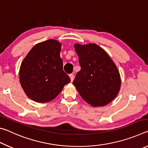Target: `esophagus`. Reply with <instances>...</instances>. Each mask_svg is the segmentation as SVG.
<instances>
[{
    "mask_svg": "<svg viewBox=\"0 0 148 148\" xmlns=\"http://www.w3.org/2000/svg\"><path fill=\"white\" fill-rule=\"evenodd\" d=\"M70 77H71V82H73L74 78V74H70Z\"/></svg>",
    "mask_w": 148,
    "mask_h": 148,
    "instance_id": "1",
    "label": "esophagus"
}]
</instances>
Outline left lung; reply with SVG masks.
I'll use <instances>...</instances> for the list:
<instances>
[{
  "instance_id": "left-lung-1",
  "label": "left lung",
  "mask_w": 148,
  "mask_h": 148,
  "mask_svg": "<svg viewBox=\"0 0 148 148\" xmlns=\"http://www.w3.org/2000/svg\"><path fill=\"white\" fill-rule=\"evenodd\" d=\"M81 69L73 84L85 101L92 106H103L115 99L121 86L116 64L104 49L96 44H76Z\"/></svg>"
}]
</instances>
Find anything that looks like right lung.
Segmentation results:
<instances>
[{
    "mask_svg": "<svg viewBox=\"0 0 148 148\" xmlns=\"http://www.w3.org/2000/svg\"><path fill=\"white\" fill-rule=\"evenodd\" d=\"M61 47L59 42L47 40L35 45L22 62L20 84L26 95L33 101H51L71 82L62 69Z\"/></svg>",
    "mask_w": 148,
    "mask_h": 148,
    "instance_id": "add662e5",
    "label": "right lung"
}]
</instances>
